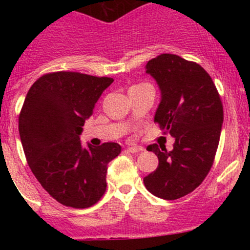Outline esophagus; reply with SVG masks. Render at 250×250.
<instances>
[{
  "mask_svg": "<svg viewBox=\"0 0 250 250\" xmlns=\"http://www.w3.org/2000/svg\"><path fill=\"white\" fill-rule=\"evenodd\" d=\"M128 152L130 153H138V152H141V151H144V147H141V146H130V147L127 148Z\"/></svg>",
  "mask_w": 250,
  "mask_h": 250,
  "instance_id": "obj_1",
  "label": "esophagus"
}]
</instances>
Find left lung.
<instances>
[{
    "instance_id": "1",
    "label": "left lung",
    "mask_w": 250,
    "mask_h": 250,
    "mask_svg": "<svg viewBox=\"0 0 250 250\" xmlns=\"http://www.w3.org/2000/svg\"><path fill=\"white\" fill-rule=\"evenodd\" d=\"M146 72L162 93L155 123L175 143L172 151L160 150L157 144L147 146L158 157V167L144 178V184L157 197L176 200L198 188L213 166L223 103L211 77L195 62L165 53L148 60Z\"/></svg>"
}]
</instances>
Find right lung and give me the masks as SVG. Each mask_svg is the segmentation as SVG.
Here are the masks:
<instances>
[{
	"instance_id": "obj_1",
	"label": "right lung",
	"mask_w": 250,
	"mask_h": 250,
	"mask_svg": "<svg viewBox=\"0 0 250 250\" xmlns=\"http://www.w3.org/2000/svg\"><path fill=\"white\" fill-rule=\"evenodd\" d=\"M113 82L74 71L43 75L31 85L19 113V134L30 169L59 203L89 208L106 191L107 166L117 143L82 147L80 134L95 103Z\"/></svg>"
}]
</instances>
